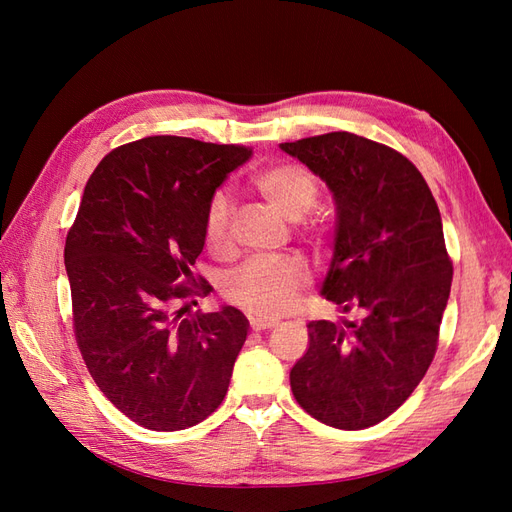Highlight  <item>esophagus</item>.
<instances>
[{
  "label": "esophagus",
  "mask_w": 512,
  "mask_h": 512,
  "mask_svg": "<svg viewBox=\"0 0 512 512\" xmlns=\"http://www.w3.org/2000/svg\"><path fill=\"white\" fill-rule=\"evenodd\" d=\"M275 320H271V318H252L250 320V327L254 329V331H265V329H271V327H275Z\"/></svg>",
  "instance_id": "esophagus-1"
}]
</instances>
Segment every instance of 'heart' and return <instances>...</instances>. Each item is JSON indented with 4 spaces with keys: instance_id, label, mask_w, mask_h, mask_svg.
I'll list each match as a JSON object with an SVG mask.
<instances>
[{
    "instance_id": "1",
    "label": "heart",
    "mask_w": 512,
    "mask_h": 512,
    "mask_svg": "<svg viewBox=\"0 0 512 512\" xmlns=\"http://www.w3.org/2000/svg\"><path fill=\"white\" fill-rule=\"evenodd\" d=\"M254 188L290 222L301 220L318 200L316 177L299 164L269 166L254 179ZM203 239L213 254L228 252L230 205L222 194H215L209 200L203 220ZM305 282L307 273L299 262L250 260L228 277L224 297L254 316L275 318L297 305Z\"/></svg>"
}]
</instances>
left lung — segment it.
Wrapping results in <instances>:
<instances>
[{"instance_id": "left-lung-1", "label": "left lung", "mask_w": 512, "mask_h": 512, "mask_svg": "<svg viewBox=\"0 0 512 512\" xmlns=\"http://www.w3.org/2000/svg\"><path fill=\"white\" fill-rule=\"evenodd\" d=\"M327 181L337 207L322 294L363 318L312 320L290 389L316 421L365 429L391 416L427 374L453 282L440 209L399 151L350 132L280 145Z\"/></svg>"}]
</instances>
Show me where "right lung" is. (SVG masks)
Returning a JSON list of instances; mask_svg holds the SVG:
<instances>
[{"label": "right lung", "mask_w": 512, "mask_h": 512, "mask_svg": "<svg viewBox=\"0 0 512 512\" xmlns=\"http://www.w3.org/2000/svg\"><path fill=\"white\" fill-rule=\"evenodd\" d=\"M252 149L147 136L96 166L66 237L74 337L98 389L130 421L179 431L218 410L250 322L237 307L192 314L203 220ZM184 307L176 309V303Z\"/></svg>", "instance_id": "right-lung-1"}]
</instances>
